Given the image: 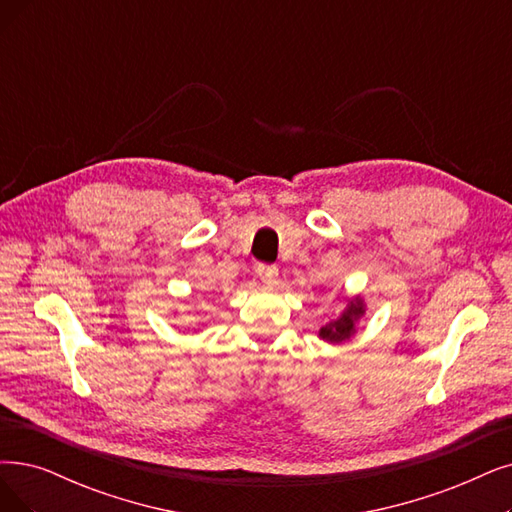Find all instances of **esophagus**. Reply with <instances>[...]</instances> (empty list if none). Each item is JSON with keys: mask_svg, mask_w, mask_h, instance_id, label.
I'll use <instances>...</instances> for the list:
<instances>
[{"mask_svg": "<svg viewBox=\"0 0 512 512\" xmlns=\"http://www.w3.org/2000/svg\"><path fill=\"white\" fill-rule=\"evenodd\" d=\"M258 277H260V281L264 283V285H275L277 283V277H279V271H277V267H269V264H260L258 267Z\"/></svg>", "mask_w": 512, "mask_h": 512, "instance_id": "34e87169", "label": "esophagus"}]
</instances>
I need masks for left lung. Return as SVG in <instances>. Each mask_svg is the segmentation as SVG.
Returning a JSON list of instances; mask_svg holds the SVG:
<instances>
[{
    "label": "left lung",
    "instance_id": "8db88e82",
    "mask_svg": "<svg viewBox=\"0 0 512 512\" xmlns=\"http://www.w3.org/2000/svg\"><path fill=\"white\" fill-rule=\"evenodd\" d=\"M363 315H365V304L359 296H355L353 300H349V304H346V309L342 311V315L338 319L321 327L319 336L332 344H340L344 340H349L357 332V321Z\"/></svg>",
    "mask_w": 512,
    "mask_h": 512
}]
</instances>
